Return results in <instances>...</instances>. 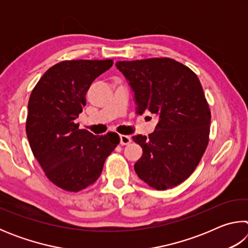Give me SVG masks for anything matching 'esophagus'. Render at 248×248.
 I'll return each instance as SVG.
<instances>
[{"mask_svg":"<svg viewBox=\"0 0 248 248\" xmlns=\"http://www.w3.org/2000/svg\"><path fill=\"white\" fill-rule=\"evenodd\" d=\"M119 140H120V144L121 145H127V144H129L130 142H131V138L130 137H128V136H120L119 137Z\"/></svg>","mask_w":248,"mask_h":248,"instance_id":"obj_1","label":"esophagus"}]
</instances>
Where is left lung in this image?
Here are the masks:
<instances>
[{
    "label": "left lung",
    "instance_id": "8db88e82",
    "mask_svg": "<svg viewBox=\"0 0 248 248\" xmlns=\"http://www.w3.org/2000/svg\"><path fill=\"white\" fill-rule=\"evenodd\" d=\"M116 66L133 91L137 114L150 111L158 119L149 137H132L143 151L134 170L157 190L177 186L192 174L209 142L211 114L198 77L170 58Z\"/></svg>",
    "mask_w": 248,
    "mask_h": 248
}]
</instances>
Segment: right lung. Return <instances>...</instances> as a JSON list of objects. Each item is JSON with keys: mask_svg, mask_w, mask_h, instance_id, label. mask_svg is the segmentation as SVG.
<instances>
[{"mask_svg": "<svg viewBox=\"0 0 248 248\" xmlns=\"http://www.w3.org/2000/svg\"><path fill=\"white\" fill-rule=\"evenodd\" d=\"M109 60L62 61L41 77L28 102L26 133L33 156L56 186L78 192L94 184L119 136H94L75 119L92 83L112 66Z\"/></svg>", "mask_w": 248, "mask_h": 248, "instance_id": "obj_1", "label": "right lung"}]
</instances>
